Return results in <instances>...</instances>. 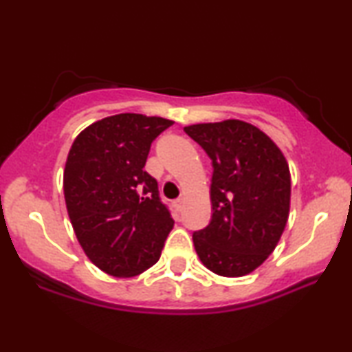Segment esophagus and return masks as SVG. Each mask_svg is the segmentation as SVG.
<instances>
[{
    "mask_svg": "<svg viewBox=\"0 0 352 352\" xmlns=\"http://www.w3.org/2000/svg\"><path fill=\"white\" fill-rule=\"evenodd\" d=\"M173 205H175V208L177 211L182 210V205H184V199H176L175 201H173Z\"/></svg>",
    "mask_w": 352,
    "mask_h": 352,
    "instance_id": "34e87169",
    "label": "esophagus"
}]
</instances>
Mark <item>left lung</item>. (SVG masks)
Returning <instances> with one entry per match:
<instances>
[{
  "label": "left lung",
  "instance_id": "1",
  "mask_svg": "<svg viewBox=\"0 0 352 352\" xmlns=\"http://www.w3.org/2000/svg\"><path fill=\"white\" fill-rule=\"evenodd\" d=\"M184 131L213 166L211 214L195 230V252L210 271L240 277L274 252L290 210V170L271 138L240 120L200 123Z\"/></svg>",
  "mask_w": 352,
  "mask_h": 352
}]
</instances>
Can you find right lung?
<instances>
[{"instance_id":"add662e5","label":"right lung","mask_w":352,"mask_h":352,"mask_svg":"<svg viewBox=\"0 0 352 352\" xmlns=\"http://www.w3.org/2000/svg\"><path fill=\"white\" fill-rule=\"evenodd\" d=\"M171 120L118 113L72 144L64 171L69 218L86 256L115 277H133L160 259L175 221L155 177L144 170L152 142Z\"/></svg>"}]
</instances>
